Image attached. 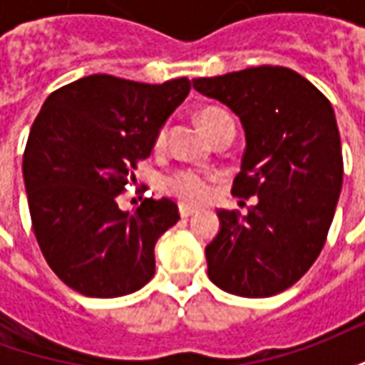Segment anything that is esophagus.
<instances>
[{
    "label": "esophagus",
    "instance_id": "34e87169",
    "mask_svg": "<svg viewBox=\"0 0 365 365\" xmlns=\"http://www.w3.org/2000/svg\"><path fill=\"white\" fill-rule=\"evenodd\" d=\"M197 211L193 209V207L185 205V203H180V215H182L183 219H187V217H191V215H195Z\"/></svg>",
    "mask_w": 365,
    "mask_h": 365
}]
</instances>
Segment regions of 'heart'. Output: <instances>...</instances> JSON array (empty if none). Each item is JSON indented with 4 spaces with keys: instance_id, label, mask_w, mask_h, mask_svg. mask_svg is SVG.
I'll return each instance as SVG.
<instances>
[{
    "instance_id": "b5f03b06",
    "label": "heart",
    "mask_w": 365,
    "mask_h": 365,
    "mask_svg": "<svg viewBox=\"0 0 365 365\" xmlns=\"http://www.w3.org/2000/svg\"><path fill=\"white\" fill-rule=\"evenodd\" d=\"M199 123L205 130L207 135L215 133L217 128L222 127V125H229L232 123V119L229 117V113L222 111L219 107H207L203 111L199 113ZM166 140V130L162 128L156 136V146H162ZM170 190L174 191L175 195H180L185 201H191V203H201L205 201L207 195H209V182H207L205 175L197 174V172H178V174L170 180Z\"/></svg>"
}]
</instances>
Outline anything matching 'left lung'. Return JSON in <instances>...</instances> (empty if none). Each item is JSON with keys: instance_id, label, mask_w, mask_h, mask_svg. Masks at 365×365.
<instances>
[{"instance_id": "1", "label": "left lung", "mask_w": 365, "mask_h": 365, "mask_svg": "<svg viewBox=\"0 0 365 365\" xmlns=\"http://www.w3.org/2000/svg\"><path fill=\"white\" fill-rule=\"evenodd\" d=\"M193 88L240 119L246 148L232 195L258 197L246 215L217 209L207 274L238 297H272L313 266L336 211L344 172L332 105L282 66L199 78Z\"/></svg>"}]
</instances>
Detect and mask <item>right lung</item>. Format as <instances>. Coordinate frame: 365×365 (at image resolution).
<instances>
[{
    "instance_id": "right-lung-1",
    "label": "right lung",
    "mask_w": 365,
    "mask_h": 365,
    "mask_svg": "<svg viewBox=\"0 0 365 365\" xmlns=\"http://www.w3.org/2000/svg\"><path fill=\"white\" fill-rule=\"evenodd\" d=\"M191 90L187 78L150 86L91 74L44 101L23 154L36 242L62 282L88 297H120L154 275V246L180 213L172 199H144L135 213L117 195L136 160Z\"/></svg>"
}]
</instances>
